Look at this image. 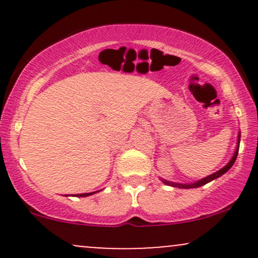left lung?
Instances as JSON below:
<instances>
[{
  "mask_svg": "<svg viewBox=\"0 0 258 258\" xmlns=\"http://www.w3.org/2000/svg\"><path fill=\"white\" fill-rule=\"evenodd\" d=\"M239 144H240V131L238 133V142H236V147H235V152H234L232 159L229 160V162L226 165V166H223L221 168V170L216 171L215 173L212 174H209L207 177H204V178H201L199 180H197V182H193V183H176V182H171V180H167V179H164V178H160L162 180V183H165V184L167 185H171V186H176V188H182V189H191V188H199L201 185H205L206 183L211 182V180L214 179H217L218 177H221L222 174H224L227 172L228 170H229L230 167L233 166L234 162H235L236 160V156H238V152H239Z\"/></svg>",
  "mask_w": 258,
  "mask_h": 258,
  "instance_id": "left-lung-1",
  "label": "left lung"
}]
</instances>
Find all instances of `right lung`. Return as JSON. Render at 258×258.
<instances>
[{"label": "right lung", "mask_w": 258, "mask_h": 258, "mask_svg": "<svg viewBox=\"0 0 258 258\" xmlns=\"http://www.w3.org/2000/svg\"><path fill=\"white\" fill-rule=\"evenodd\" d=\"M100 190H97V191H92V193H82V194H76V195H73V197H78V198H86V197H90V195H93L96 193H98ZM65 197H68V195H65ZM72 197V195H70Z\"/></svg>", "instance_id": "obj_1"}]
</instances>
